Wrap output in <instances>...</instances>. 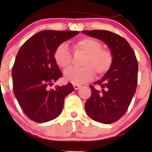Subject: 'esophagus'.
Segmentation results:
<instances>
[{
    "instance_id": "obj_1",
    "label": "esophagus",
    "mask_w": 152,
    "mask_h": 152,
    "mask_svg": "<svg viewBox=\"0 0 152 152\" xmlns=\"http://www.w3.org/2000/svg\"><path fill=\"white\" fill-rule=\"evenodd\" d=\"M73 86H74V88H75V90H78L79 88H81V86H80V85H77V84H74V85H73Z\"/></svg>"
}]
</instances>
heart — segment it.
I'll return each instance as SVG.
<instances>
[{"instance_id": "b5f03b06", "label": "heart", "mask_w": 152, "mask_h": 152, "mask_svg": "<svg viewBox=\"0 0 152 152\" xmlns=\"http://www.w3.org/2000/svg\"><path fill=\"white\" fill-rule=\"evenodd\" d=\"M75 53L84 55L80 68H70L64 73L66 82L80 85L93 78L95 72L98 77L104 75L113 63V54L109 49L102 48L100 41L91 37H83L72 44ZM56 64L61 69L70 67L72 58L68 47L61 44L57 47L53 54Z\"/></svg>"}]
</instances>
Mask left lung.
I'll list each match as a JSON object with an SVG mask.
<instances>
[{
    "mask_svg": "<svg viewBox=\"0 0 152 152\" xmlns=\"http://www.w3.org/2000/svg\"><path fill=\"white\" fill-rule=\"evenodd\" d=\"M87 36L104 42L113 54V63L102 80L90 86L91 95L85 103L89 117L103 124H111L125 113L136 90L138 61L126 39L107 30H83Z\"/></svg>",
    "mask_w": 152,
    "mask_h": 152,
    "instance_id": "1",
    "label": "left lung"
}]
</instances>
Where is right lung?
<instances>
[{"label": "right lung", "instance_id": "obj_1", "mask_svg": "<svg viewBox=\"0 0 152 152\" xmlns=\"http://www.w3.org/2000/svg\"><path fill=\"white\" fill-rule=\"evenodd\" d=\"M79 34L77 31H41L23 43L12 68L14 93L30 120L43 123L57 118L64 98L74 91L70 83L50 89L62 76L53 58L57 46Z\"/></svg>", "mask_w": 152, "mask_h": 152}]
</instances>
